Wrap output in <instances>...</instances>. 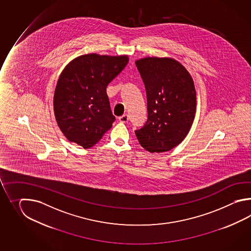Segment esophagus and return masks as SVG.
Wrapping results in <instances>:
<instances>
[{"label":"esophagus","mask_w":251,"mask_h":251,"mask_svg":"<svg viewBox=\"0 0 251 251\" xmlns=\"http://www.w3.org/2000/svg\"><path fill=\"white\" fill-rule=\"evenodd\" d=\"M118 119H119V121L121 123H127L129 118H128L127 115H123L122 117H120Z\"/></svg>","instance_id":"esophagus-1"}]
</instances>
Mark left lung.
Listing matches in <instances>:
<instances>
[{"label":"left lung","mask_w":251,"mask_h":251,"mask_svg":"<svg viewBox=\"0 0 251 251\" xmlns=\"http://www.w3.org/2000/svg\"><path fill=\"white\" fill-rule=\"evenodd\" d=\"M144 81L148 118L134 133L150 152L173 149L187 136L197 106L191 75L172 58L145 57L135 62Z\"/></svg>","instance_id":"8db88e82"}]
</instances>
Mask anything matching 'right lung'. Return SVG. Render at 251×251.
I'll list each match as a JSON object with an SVG mask.
<instances>
[{
	"label": "right lung",
	"mask_w": 251,
	"mask_h": 251,
	"mask_svg": "<svg viewBox=\"0 0 251 251\" xmlns=\"http://www.w3.org/2000/svg\"><path fill=\"white\" fill-rule=\"evenodd\" d=\"M128 63L126 55L89 53L74 59L59 77L53 95V111L64 136L84 149L100 142L116 118L107 86Z\"/></svg>",
	"instance_id": "1"
}]
</instances>
